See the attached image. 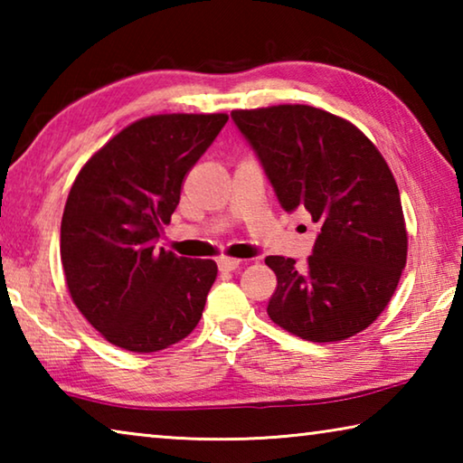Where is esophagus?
<instances>
[{"label":"esophagus","instance_id":"1","mask_svg":"<svg viewBox=\"0 0 463 463\" xmlns=\"http://www.w3.org/2000/svg\"><path fill=\"white\" fill-rule=\"evenodd\" d=\"M239 265L241 260H234V257H221V260H218V269L221 271H234L239 269Z\"/></svg>","mask_w":463,"mask_h":463}]
</instances>
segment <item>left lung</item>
<instances>
[{
  "instance_id": "obj_1",
  "label": "left lung",
  "mask_w": 463,
  "mask_h": 463,
  "mask_svg": "<svg viewBox=\"0 0 463 463\" xmlns=\"http://www.w3.org/2000/svg\"><path fill=\"white\" fill-rule=\"evenodd\" d=\"M260 155L279 203L307 208L320 232L304 268L269 255L278 278L268 315L312 343L365 331L401 281L409 234L386 159L355 124L325 109L279 104L232 109Z\"/></svg>"
}]
</instances>
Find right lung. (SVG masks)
Masks as SVG:
<instances>
[{
    "label": "right lung",
    "instance_id": "right-lung-1",
    "mask_svg": "<svg viewBox=\"0 0 463 463\" xmlns=\"http://www.w3.org/2000/svg\"><path fill=\"white\" fill-rule=\"evenodd\" d=\"M229 114H156L128 124L77 174L61 221L67 289L108 343L167 349L200 323L218 268L155 250L185 175Z\"/></svg>",
    "mask_w": 463,
    "mask_h": 463
}]
</instances>
